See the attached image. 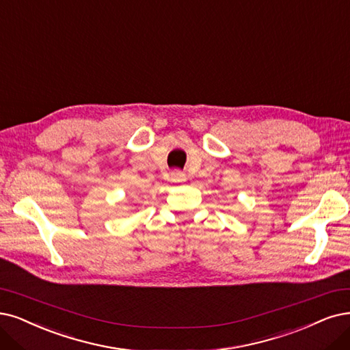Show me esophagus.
Returning <instances> with one entry per match:
<instances>
[{"mask_svg":"<svg viewBox=\"0 0 350 350\" xmlns=\"http://www.w3.org/2000/svg\"><path fill=\"white\" fill-rule=\"evenodd\" d=\"M172 177H173V182H185V174L178 170L173 172Z\"/></svg>","mask_w":350,"mask_h":350,"instance_id":"1","label":"esophagus"}]
</instances>
